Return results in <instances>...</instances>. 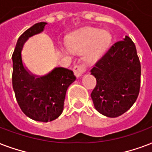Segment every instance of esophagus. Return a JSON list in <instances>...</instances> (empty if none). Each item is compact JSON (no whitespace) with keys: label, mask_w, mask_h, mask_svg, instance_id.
I'll return each mask as SVG.
<instances>
[{"label":"esophagus","mask_w":152,"mask_h":152,"mask_svg":"<svg viewBox=\"0 0 152 152\" xmlns=\"http://www.w3.org/2000/svg\"><path fill=\"white\" fill-rule=\"evenodd\" d=\"M73 72L75 76L78 78V77L82 76L83 73L85 72V68H84V65H76L74 66Z\"/></svg>","instance_id":"obj_1"}]
</instances>
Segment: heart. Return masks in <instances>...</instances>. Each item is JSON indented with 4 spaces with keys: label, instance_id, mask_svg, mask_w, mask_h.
I'll list each match as a JSON object with an SVG mask.
<instances>
[{
    "label": "heart",
    "instance_id": "obj_1",
    "mask_svg": "<svg viewBox=\"0 0 152 152\" xmlns=\"http://www.w3.org/2000/svg\"><path fill=\"white\" fill-rule=\"evenodd\" d=\"M112 42V35L107 29L84 28L73 32L67 40V48L82 52L88 64H95L107 52Z\"/></svg>",
    "mask_w": 152,
    "mask_h": 152
}]
</instances>
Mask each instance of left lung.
<instances>
[{"label": "left lung", "instance_id": "obj_1", "mask_svg": "<svg viewBox=\"0 0 152 152\" xmlns=\"http://www.w3.org/2000/svg\"><path fill=\"white\" fill-rule=\"evenodd\" d=\"M91 74L96 79L91 97L100 114L115 118L130 109L139 95L141 75L140 62L131 38L125 36L112 45Z\"/></svg>", "mask_w": 152, "mask_h": 152}]
</instances>
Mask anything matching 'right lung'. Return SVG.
Segmentation results:
<instances>
[{
    "label": "right lung",
    "mask_w": 152,
    "mask_h": 152,
    "mask_svg": "<svg viewBox=\"0 0 152 152\" xmlns=\"http://www.w3.org/2000/svg\"><path fill=\"white\" fill-rule=\"evenodd\" d=\"M46 22L37 23L18 38L12 53V88L20 109L36 121H53L64 109L67 89L76 80L73 72L56 67L48 73L38 76L24 64L21 52L25 43L45 29Z\"/></svg>",
    "instance_id": "right-lung-1"
}]
</instances>
